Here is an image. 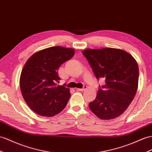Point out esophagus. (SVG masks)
<instances>
[{
    "instance_id": "34e87169",
    "label": "esophagus",
    "mask_w": 152,
    "mask_h": 152,
    "mask_svg": "<svg viewBox=\"0 0 152 152\" xmlns=\"http://www.w3.org/2000/svg\"><path fill=\"white\" fill-rule=\"evenodd\" d=\"M86 88H87V86H84L83 88H76V90H77V91H85Z\"/></svg>"
}]
</instances>
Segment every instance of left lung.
Returning a JSON list of instances; mask_svg holds the SVG:
<instances>
[{
    "label": "left lung",
    "instance_id": "8db88e82",
    "mask_svg": "<svg viewBox=\"0 0 152 152\" xmlns=\"http://www.w3.org/2000/svg\"><path fill=\"white\" fill-rule=\"evenodd\" d=\"M82 53L97 79H105V84L99 88L96 99L89 103V108L99 119L118 118L129 107L137 92V61L125 50L115 48L86 49Z\"/></svg>",
    "mask_w": 152,
    "mask_h": 152
}]
</instances>
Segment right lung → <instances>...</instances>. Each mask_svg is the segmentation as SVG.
<instances>
[{
	"label": "right lung",
	"mask_w": 152,
	"mask_h": 152,
	"mask_svg": "<svg viewBox=\"0 0 152 152\" xmlns=\"http://www.w3.org/2000/svg\"><path fill=\"white\" fill-rule=\"evenodd\" d=\"M72 48L54 46L34 53L26 61L20 77L22 94L29 107L38 115L53 117L67 105L70 89L57 85L58 69L74 56Z\"/></svg>",
	"instance_id": "obj_1"
}]
</instances>
